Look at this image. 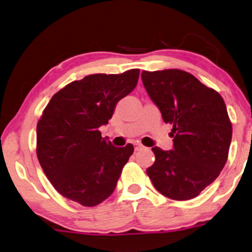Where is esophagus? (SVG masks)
<instances>
[{
    "label": "esophagus",
    "mask_w": 252,
    "mask_h": 252,
    "mask_svg": "<svg viewBox=\"0 0 252 252\" xmlns=\"http://www.w3.org/2000/svg\"><path fill=\"white\" fill-rule=\"evenodd\" d=\"M134 148L135 151H141V149L143 148V146L141 145V143H134Z\"/></svg>",
    "instance_id": "1"
}]
</instances>
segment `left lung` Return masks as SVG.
<instances>
[{
  "mask_svg": "<svg viewBox=\"0 0 252 252\" xmlns=\"http://www.w3.org/2000/svg\"><path fill=\"white\" fill-rule=\"evenodd\" d=\"M148 95L165 123L172 124L173 149L152 148L147 168L154 188L171 200L196 197L213 183L228 158L232 124L221 95L179 69L141 74Z\"/></svg>",
  "mask_w": 252,
  "mask_h": 252,
  "instance_id": "1",
  "label": "left lung"
}]
</instances>
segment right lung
I'll use <instances>...</instances> for the list:
<instances>
[{
  "mask_svg": "<svg viewBox=\"0 0 252 252\" xmlns=\"http://www.w3.org/2000/svg\"><path fill=\"white\" fill-rule=\"evenodd\" d=\"M139 75L140 69L93 74L52 95L37 124V157L62 196L94 207L113 192L134 147H115L101 137L99 128L136 87Z\"/></svg>",
  "mask_w": 252,
  "mask_h": 252,
  "instance_id": "right-lung-1",
  "label": "right lung"
}]
</instances>
